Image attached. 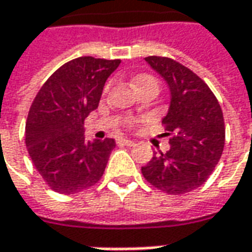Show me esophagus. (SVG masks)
I'll use <instances>...</instances> for the list:
<instances>
[{
	"mask_svg": "<svg viewBox=\"0 0 252 252\" xmlns=\"http://www.w3.org/2000/svg\"><path fill=\"white\" fill-rule=\"evenodd\" d=\"M119 143H123V145H126V146H133V145H135V142L131 139H128V138H121V139H119Z\"/></svg>",
	"mask_w": 252,
	"mask_h": 252,
	"instance_id": "34e87169",
	"label": "esophagus"
}]
</instances>
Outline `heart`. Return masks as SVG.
Returning a JSON list of instances; mask_svg holds the SVG:
<instances>
[{
    "label": "heart",
    "instance_id": "heart-1",
    "mask_svg": "<svg viewBox=\"0 0 252 252\" xmlns=\"http://www.w3.org/2000/svg\"><path fill=\"white\" fill-rule=\"evenodd\" d=\"M145 83H156L157 84V81H156L153 77L150 76H146V74H142V76H138L135 80H133V84L136 85V88L139 87V85H142V84Z\"/></svg>",
    "mask_w": 252,
    "mask_h": 252
}]
</instances>
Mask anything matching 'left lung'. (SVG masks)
<instances>
[{
    "label": "left lung",
    "instance_id": "left-lung-1",
    "mask_svg": "<svg viewBox=\"0 0 252 252\" xmlns=\"http://www.w3.org/2000/svg\"><path fill=\"white\" fill-rule=\"evenodd\" d=\"M168 84L171 102L162 119L171 148L142 167L149 184L168 194L197 189L210 178L225 146L223 113L208 85L174 59L145 58Z\"/></svg>",
    "mask_w": 252,
    "mask_h": 252
}]
</instances>
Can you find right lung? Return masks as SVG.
Returning a JSON list of instances; mask_svg holds the SVG:
<instances>
[{
	"mask_svg": "<svg viewBox=\"0 0 252 252\" xmlns=\"http://www.w3.org/2000/svg\"><path fill=\"white\" fill-rule=\"evenodd\" d=\"M120 63L92 56L73 59L58 68L34 97L26 121V146L52 190L74 194L103 175L116 142H85L84 120L97 107L104 83Z\"/></svg>",
	"mask_w": 252,
	"mask_h": 252,
	"instance_id": "obj_1",
	"label": "right lung"
}]
</instances>
